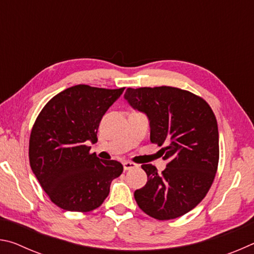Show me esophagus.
I'll return each instance as SVG.
<instances>
[{
    "mask_svg": "<svg viewBox=\"0 0 254 254\" xmlns=\"http://www.w3.org/2000/svg\"><path fill=\"white\" fill-rule=\"evenodd\" d=\"M135 167H136V165L134 162H131V161H124L123 162L124 170H130V169L135 168Z\"/></svg>",
    "mask_w": 254,
    "mask_h": 254,
    "instance_id": "1",
    "label": "esophagus"
}]
</instances>
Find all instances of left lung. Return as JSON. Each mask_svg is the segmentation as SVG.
Here are the masks:
<instances>
[{"label":"left lung","instance_id":"1","mask_svg":"<svg viewBox=\"0 0 254 254\" xmlns=\"http://www.w3.org/2000/svg\"><path fill=\"white\" fill-rule=\"evenodd\" d=\"M124 98L147 114L150 141L168 160L161 174L150 163L141 166L148 182L134 191L136 204L159 221L183 216L214 182L220 158L216 118L203 98L170 86L127 88Z\"/></svg>","mask_w":254,"mask_h":254}]
</instances>
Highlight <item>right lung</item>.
<instances>
[{"mask_svg": "<svg viewBox=\"0 0 254 254\" xmlns=\"http://www.w3.org/2000/svg\"><path fill=\"white\" fill-rule=\"evenodd\" d=\"M124 88L76 85L47 103L30 134V166L46 194L58 207L91 212L109 196L112 180L123 166L89 153L86 142H97L103 115Z\"/></svg>", "mask_w": 254, "mask_h": 254, "instance_id": "obj_1", "label": "right lung"}]
</instances>
